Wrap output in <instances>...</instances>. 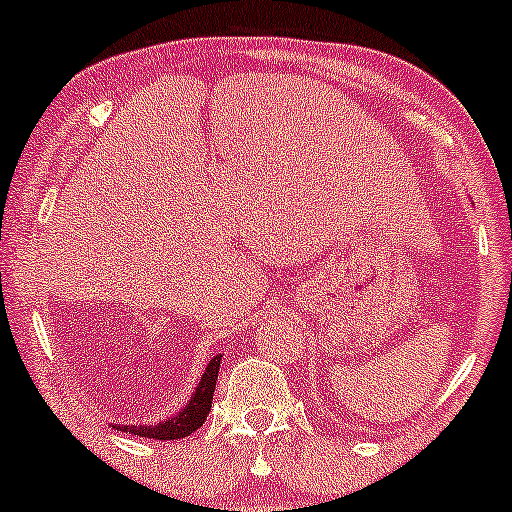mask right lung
<instances>
[{"mask_svg": "<svg viewBox=\"0 0 512 512\" xmlns=\"http://www.w3.org/2000/svg\"><path fill=\"white\" fill-rule=\"evenodd\" d=\"M218 367H221V355H216L206 367L204 376H201L199 386H196L194 396L189 398L187 406L182 408L174 418L165 420L157 425H114L116 430L128 432V435L138 437H153V440H179V437H189L204 425L206 415L211 411L213 391H216Z\"/></svg>", "mask_w": 512, "mask_h": 512, "instance_id": "right-lung-1", "label": "right lung"}]
</instances>
